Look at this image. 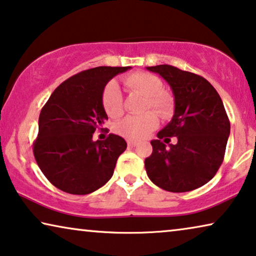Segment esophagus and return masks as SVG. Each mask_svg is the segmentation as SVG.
<instances>
[{"mask_svg": "<svg viewBox=\"0 0 256 256\" xmlns=\"http://www.w3.org/2000/svg\"><path fill=\"white\" fill-rule=\"evenodd\" d=\"M128 146L131 147V148H132V147H136V142H132V140H128Z\"/></svg>", "mask_w": 256, "mask_h": 256, "instance_id": "34e87169", "label": "esophagus"}]
</instances>
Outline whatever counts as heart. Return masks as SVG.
<instances>
[{
	"label": "heart",
	"mask_w": 256,
	"mask_h": 256,
	"mask_svg": "<svg viewBox=\"0 0 256 256\" xmlns=\"http://www.w3.org/2000/svg\"><path fill=\"white\" fill-rule=\"evenodd\" d=\"M124 84L130 92H138L145 97L142 110L152 109L161 117L170 116L174 109V97L164 90L162 81L156 75L147 72H136L124 78ZM102 106L111 118L120 117L124 112L123 97L116 81L108 82L100 97ZM159 120L154 112L140 116H128L117 125V132L128 140H142L158 128Z\"/></svg>",
	"instance_id": "obj_1"
}]
</instances>
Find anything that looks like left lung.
Returning a JSON list of instances; mask_svg holds the SVG:
<instances>
[{
	"label": "left lung",
	"instance_id": "obj_1",
	"mask_svg": "<svg viewBox=\"0 0 256 256\" xmlns=\"http://www.w3.org/2000/svg\"><path fill=\"white\" fill-rule=\"evenodd\" d=\"M170 86L175 112L167 126L152 140L153 152L145 159L147 175L154 184L170 192H186L204 186L224 160L230 120L217 90L200 75L170 64L147 67ZM178 138L167 148L164 141ZM164 141L162 142V139Z\"/></svg>",
	"mask_w": 256,
	"mask_h": 256
}]
</instances>
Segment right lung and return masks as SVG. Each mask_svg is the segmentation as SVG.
<instances>
[{"label": "right lung", "instance_id": "obj_1", "mask_svg": "<svg viewBox=\"0 0 256 256\" xmlns=\"http://www.w3.org/2000/svg\"><path fill=\"white\" fill-rule=\"evenodd\" d=\"M130 68L100 66L80 72L64 81L42 106L34 156L58 189L88 195L112 176L126 142L114 133L94 142L92 133L104 130L108 120L100 102L104 87Z\"/></svg>", "mask_w": 256, "mask_h": 256}]
</instances>
